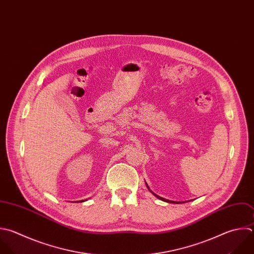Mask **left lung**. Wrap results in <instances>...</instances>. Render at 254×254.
Instances as JSON below:
<instances>
[{"instance_id":"obj_1","label":"left lung","mask_w":254,"mask_h":254,"mask_svg":"<svg viewBox=\"0 0 254 254\" xmlns=\"http://www.w3.org/2000/svg\"><path fill=\"white\" fill-rule=\"evenodd\" d=\"M148 187V186H147ZM148 189H149V187H148ZM153 192V191H152ZM154 193V192H153ZM155 194V193H154ZM158 198H160V199H162V200H164V201H167V202H172V203H181V202H177V201H173V200H169V199H166V198H164V197H161V196H159V195H157V194H155Z\"/></svg>"}]
</instances>
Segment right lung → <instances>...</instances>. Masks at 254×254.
I'll use <instances>...</instances> for the list:
<instances>
[{
	"label": "right lung",
	"instance_id": "1",
	"mask_svg": "<svg viewBox=\"0 0 254 254\" xmlns=\"http://www.w3.org/2000/svg\"><path fill=\"white\" fill-rule=\"evenodd\" d=\"M80 201H83V200H80Z\"/></svg>",
	"mask_w": 254,
	"mask_h": 254
}]
</instances>
